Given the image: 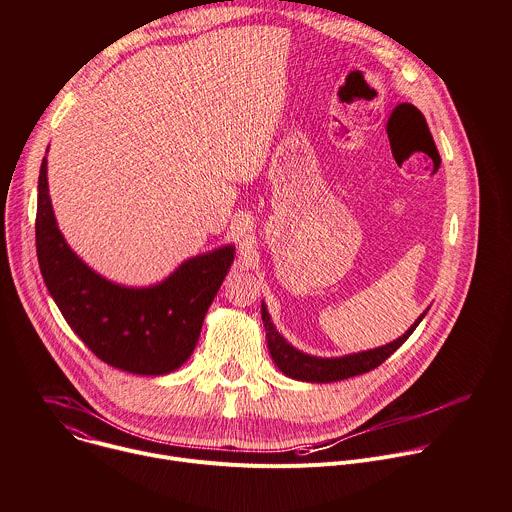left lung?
I'll return each mask as SVG.
<instances>
[{"instance_id":"1","label":"left lung","mask_w":512,"mask_h":512,"mask_svg":"<svg viewBox=\"0 0 512 512\" xmlns=\"http://www.w3.org/2000/svg\"><path fill=\"white\" fill-rule=\"evenodd\" d=\"M423 316H425V312L401 338H397L395 342H391L387 346L342 356V358H316V356H308V354L296 350L294 346H289L279 336V332L273 328L269 314L265 312V306H261L265 338H267V346H269V354H271L273 362L277 364L279 371L285 373L287 377L298 379V381H310V383H334V381L350 379V377L377 369L379 364H383L413 334V330L423 320Z\"/></svg>"}]
</instances>
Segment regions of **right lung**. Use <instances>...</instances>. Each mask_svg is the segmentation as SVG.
I'll list each match as a JSON object with an SVG mask.
<instances>
[{
	"instance_id": "obj_1",
	"label": "right lung",
	"mask_w": 512,
	"mask_h": 512,
	"mask_svg": "<svg viewBox=\"0 0 512 512\" xmlns=\"http://www.w3.org/2000/svg\"><path fill=\"white\" fill-rule=\"evenodd\" d=\"M36 255L44 283L68 326L115 369L166 375L192 354L233 247L186 261L164 283L129 289L105 281L64 243L48 196L46 158L38 178Z\"/></svg>"
}]
</instances>
